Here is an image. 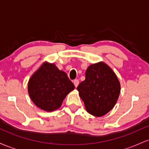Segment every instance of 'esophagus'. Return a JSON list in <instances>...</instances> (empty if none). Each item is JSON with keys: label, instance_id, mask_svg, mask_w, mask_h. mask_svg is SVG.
<instances>
[{"label": "esophagus", "instance_id": "34e87169", "mask_svg": "<svg viewBox=\"0 0 149 149\" xmlns=\"http://www.w3.org/2000/svg\"><path fill=\"white\" fill-rule=\"evenodd\" d=\"M73 84H74L75 87H76V88H77V87H78V84H79V80H78V79H75L74 80H73Z\"/></svg>", "mask_w": 149, "mask_h": 149}]
</instances>
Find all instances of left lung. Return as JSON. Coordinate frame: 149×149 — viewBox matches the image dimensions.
Here are the masks:
<instances>
[{
	"instance_id": "left-lung-1",
	"label": "left lung",
	"mask_w": 149,
	"mask_h": 149,
	"mask_svg": "<svg viewBox=\"0 0 149 149\" xmlns=\"http://www.w3.org/2000/svg\"><path fill=\"white\" fill-rule=\"evenodd\" d=\"M77 90L86 111L101 117L114 107L120 92V83L111 68L103 61L91 64L85 71V80Z\"/></svg>"
}]
</instances>
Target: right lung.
I'll return each mask as SVG.
<instances>
[{"instance_id":"1","label":"right lung","mask_w":149,"mask_h":149,"mask_svg":"<svg viewBox=\"0 0 149 149\" xmlns=\"http://www.w3.org/2000/svg\"><path fill=\"white\" fill-rule=\"evenodd\" d=\"M74 88L66 73L47 61L33 73L28 83L31 100L37 107L47 112L60 108L65 97Z\"/></svg>"}]
</instances>
